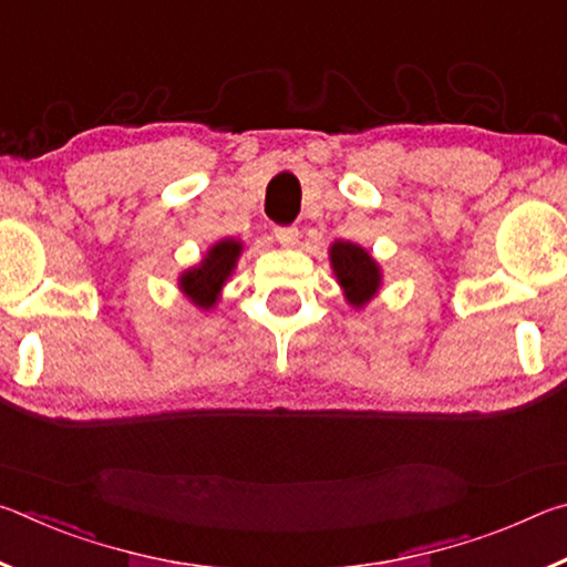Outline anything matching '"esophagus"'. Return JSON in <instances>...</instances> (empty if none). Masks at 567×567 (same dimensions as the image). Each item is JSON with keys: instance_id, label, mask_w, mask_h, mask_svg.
<instances>
[{"instance_id": "obj_1", "label": "esophagus", "mask_w": 567, "mask_h": 567, "mask_svg": "<svg viewBox=\"0 0 567 567\" xmlns=\"http://www.w3.org/2000/svg\"><path fill=\"white\" fill-rule=\"evenodd\" d=\"M297 237H300V233H297L295 227H277L275 229V239L282 247H295L297 245Z\"/></svg>"}]
</instances>
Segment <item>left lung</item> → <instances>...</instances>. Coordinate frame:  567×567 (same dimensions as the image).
I'll list each match as a JSON object with an SVG mask.
<instances>
[{"instance_id": "1", "label": "left lung", "mask_w": 567, "mask_h": 567, "mask_svg": "<svg viewBox=\"0 0 567 567\" xmlns=\"http://www.w3.org/2000/svg\"><path fill=\"white\" fill-rule=\"evenodd\" d=\"M328 252L332 275L342 287L344 300L354 310H362L382 287V270L378 260L362 245H354L350 239H334Z\"/></svg>"}]
</instances>
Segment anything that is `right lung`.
<instances>
[{
    "label": "right lung",
    "instance_id": "right-lung-1",
    "mask_svg": "<svg viewBox=\"0 0 567 567\" xmlns=\"http://www.w3.org/2000/svg\"><path fill=\"white\" fill-rule=\"evenodd\" d=\"M245 245L235 237H225L207 249L203 260L177 277L179 292L199 310H213L223 297V287L233 277Z\"/></svg>",
    "mask_w": 567,
    "mask_h": 567
}]
</instances>
